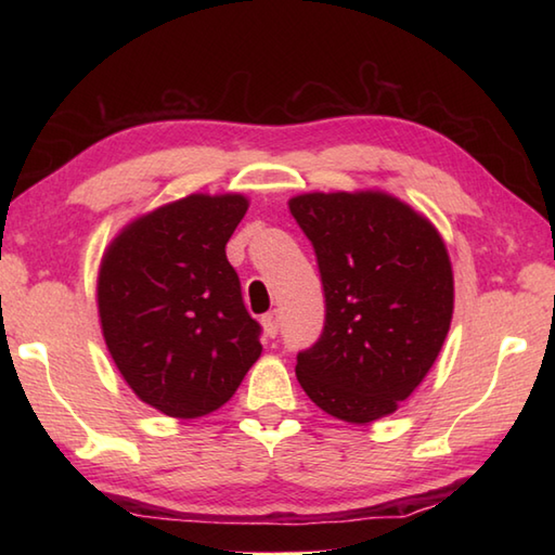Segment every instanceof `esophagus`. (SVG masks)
I'll list each match as a JSON object with an SVG mask.
<instances>
[{"label":"esophagus","mask_w":555,"mask_h":555,"mask_svg":"<svg viewBox=\"0 0 555 555\" xmlns=\"http://www.w3.org/2000/svg\"><path fill=\"white\" fill-rule=\"evenodd\" d=\"M262 328H264V336L267 338H276L279 334V317L276 312H269L262 317Z\"/></svg>","instance_id":"34e87169"}]
</instances>
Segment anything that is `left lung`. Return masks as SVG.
Listing matches in <instances>:
<instances>
[{"label": "left lung", "mask_w": 555, "mask_h": 555, "mask_svg": "<svg viewBox=\"0 0 555 555\" xmlns=\"http://www.w3.org/2000/svg\"><path fill=\"white\" fill-rule=\"evenodd\" d=\"M320 264L326 322L298 356L302 391L326 415H393L441 352L453 320V267L434 223L386 191L288 199Z\"/></svg>", "instance_id": "8db88e82"}]
</instances>
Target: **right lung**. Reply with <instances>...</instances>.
Listing matches in <instances>:
<instances>
[{"label": "right lung", "mask_w": 555, "mask_h": 555, "mask_svg": "<svg viewBox=\"0 0 555 555\" xmlns=\"http://www.w3.org/2000/svg\"><path fill=\"white\" fill-rule=\"evenodd\" d=\"M247 207L241 193H193L128 221L104 247V344L131 391L167 417L219 410L262 356L227 259Z\"/></svg>", "instance_id": "1"}]
</instances>
